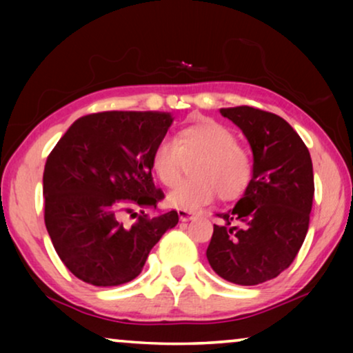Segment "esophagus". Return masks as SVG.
Here are the masks:
<instances>
[{
  "label": "esophagus",
  "mask_w": 353,
  "mask_h": 353,
  "mask_svg": "<svg viewBox=\"0 0 353 353\" xmlns=\"http://www.w3.org/2000/svg\"><path fill=\"white\" fill-rule=\"evenodd\" d=\"M192 212H190V210H183V209H178V216H180V220L181 221H188V220H191L192 219Z\"/></svg>",
  "instance_id": "esophagus-1"
}]
</instances>
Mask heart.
Listing matches in <instances>:
<instances>
[{"instance_id":"obj_1","label":"heart","mask_w":353,"mask_h":353,"mask_svg":"<svg viewBox=\"0 0 353 353\" xmlns=\"http://www.w3.org/2000/svg\"><path fill=\"white\" fill-rule=\"evenodd\" d=\"M238 143L233 130L215 120L190 125L180 130L175 139H161L151 162L163 185L172 186L181 177L185 162L198 159L193 166L195 178L173 186L167 194L168 204L196 210L219 194L226 202L244 197L255 180V159Z\"/></svg>"}]
</instances>
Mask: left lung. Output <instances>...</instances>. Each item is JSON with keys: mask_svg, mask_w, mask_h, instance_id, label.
Segmentation results:
<instances>
[{"mask_svg": "<svg viewBox=\"0 0 353 353\" xmlns=\"http://www.w3.org/2000/svg\"><path fill=\"white\" fill-rule=\"evenodd\" d=\"M220 112L248 138L255 180L233 210L216 215L207 259L226 281L255 286L289 268L302 248L315 194L312 159L279 115L249 105Z\"/></svg>", "mask_w": 353, "mask_h": 353, "instance_id": "8db88e82", "label": "left lung"}]
</instances>
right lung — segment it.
<instances>
[{
  "mask_svg": "<svg viewBox=\"0 0 353 353\" xmlns=\"http://www.w3.org/2000/svg\"><path fill=\"white\" fill-rule=\"evenodd\" d=\"M172 122L165 112L90 114L75 120L48 156L45 225L62 263L81 281L99 288L132 281L178 223L176 210L154 219L143 210L163 199L151 159ZM127 214L135 219L132 225L123 221Z\"/></svg>",
  "mask_w": 353,
  "mask_h": 353,
  "instance_id": "1",
  "label": "right lung"
}]
</instances>
